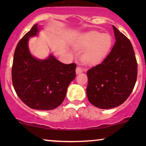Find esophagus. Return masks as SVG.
Here are the masks:
<instances>
[{
	"mask_svg": "<svg viewBox=\"0 0 146 146\" xmlns=\"http://www.w3.org/2000/svg\"><path fill=\"white\" fill-rule=\"evenodd\" d=\"M82 69H81L80 67H77L76 68V71H75V72H76V74H80V73H82Z\"/></svg>",
	"mask_w": 146,
	"mask_h": 146,
	"instance_id": "obj_1",
	"label": "esophagus"
}]
</instances>
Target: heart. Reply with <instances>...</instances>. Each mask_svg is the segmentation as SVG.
Masks as SVG:
<instances>
[{"instance_id":"1","label":"heart","mask_w":146,"mask_h":146,"mask_svg":"<svg viewBox=\"0 0 146 146\" xmlns=\"http://www.w3.org/2000/svg\"><path fill=\"white\" fill-rule=\"evenodd\" d=\"M112 45V38L108 34H102L98 31L84 33L77 38L74 47L83 51L81 60L88 66H95L104 60Z\"/></svg>"}]
</instances>
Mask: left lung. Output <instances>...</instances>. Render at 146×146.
<instances>
[{"instance_id": "8db88e82", "label": "left lung", "mask_w": 146, "mask_h": 146, "mask_svg": "<svg viewBox=\"0 0 146 146\" xmlns=\"http://www.w3.org/2000/svg\"><path fill=\"white\" fill-rule=\"evenodd\" d=\"M115 44L100 64L87 71L88 101L102 109L122 104L132 93L137 81V63L132 45L113 25Z\"/></svg>"}]
</instances>
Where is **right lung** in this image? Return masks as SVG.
I'll return each mask as SVG.
<instances>
[{
  "label": "right lung",
  "instance_id": "add662e5",
  "mask_svg": "<svg viewBox=\"0 0 146 146\" xmlns=\"http://www.w3.org/2000/svg\"><path fill=\"white\" fill-rule=\"evenodd\" d=\"M42 28L34 25L19 41L14 52L11 78L19 98L29 108L50 110L62 103L68 85L75 78L76 64L60 62L52 54L46 59L34 57L29 38L38 36Z\"/></svg>",
  "mask_w": 146,
  "mask_h": 146
}]
</instances>
